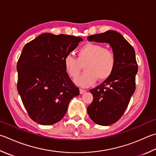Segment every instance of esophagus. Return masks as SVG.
<instances>
[{
    "mask_svg": "<svg viewBox=\"0 0 156 156\" xmlns=\"http://www.w3.org/2000/svg\"><path fill=\"white\" fill-rule=\"evenodd\" d=\"M86 92V90H83V89H79V92H80L81 94H83L85 92Z\"/></svg>",
    "mask_w": 156,
    "mask_h": 156,
    "instance_id": "34e87169",
    "label": "esophagus"
}]
</instances>
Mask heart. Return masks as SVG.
I'll return each mask as SVG.
<instances>
[{"label":"heart","mask_w":156,"mask_h":156,"mask_svg":"<svg viewBox=\"0 0 156 156\" xmlns=\"http://www.w3.org/2000/svg\"><path fill=\"white\" fill-rule=\"evenodd\" d=\"M77 58L68 54L64 59L66 72L70 77L77 78L81 73L82 65L86 71L75 79V83L81 87L90 86L96 81L107 80L111 77L115 67L116 59L112 51L98 43L85 44L77 51Z\"/></svg>","instance_id":"1"}]
</instances>
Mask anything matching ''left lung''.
Here are the masks:
<instances>
[{"label":"left lung","instance_id":"1","mask_svg":"<svg viewBox=\"0 0 156 156\" xmlns=\"http://www.w3.org/2000/svg\"><path fill=\"white\" fill-rule=\"evenodd\" d=\"M89 41L107 43L111 45L116 64L111 77L90 90L93 101L87 108L91 119L96 124L108 126L121 118L135 91L138 65L135 51L122 35L114 30L90 35Z\"/></svg>","mask_w":156,"mask_h":156}]
</instances>
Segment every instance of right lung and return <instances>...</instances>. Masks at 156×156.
I'll list each match as a JSON object with an SVG mask.
<instances>
[{
    "instance_id": "obj_1",
    "label": "right lung",
    "mask_w": 156,
    "mask_h": 156,
    "mask_svg": "<svg viewBox=\"0 0 156 156\" xmlns=\"http://www.w3.org/2000/svg\"><path fill=\"white\" fill-rule=\"evenodd\" d=\"M82 38L43 33L23 47L17 62V88L28 115L41 125L63 118L77 87L66 72L64 59Z\"/></svg>"
}]
</instances>
